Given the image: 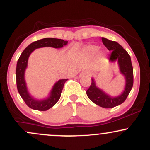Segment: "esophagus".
I'll return each mask as SVG.
<instances>
[{
	"mask_svg": "<svg viewBox=\"0 0 150 150\" xmlns=\"http://www.w3.org/2000/svg\"><path fill=\"white\" fill-rule=\"evenodd\" d=\"M91 75V72L89 71V70H85L84 71H82V73H80L81 76H84V75Z\"/></svg>",
	"mask_w": 150,
	"mask_h": 150,
	"instance_id": "obj_1",
	"label": "esophagus"
}]
</instances>
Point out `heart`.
I'll list each match as a JSON object with an SVG mask.
<instances>
[{
  "instance_id": "obj_1",
  "label": "heart",
  "mask_w": 150,
  "mask_h": 150,
  "mask_svg": "<svg viewBox=\"0 0 150 150\" xmlns=\"http://www.w3.org/2000/svg\"><path fill=\"white\" fill-rule=\"evenodd\" d=\"M98 50H99V47L95 45H89L87 46L84 49L83 51H82V54L85 57L87 58H92L97 54ZM98 56L99 58H102L104 56V53H98Z\"/></svg>"
}]
</instances>
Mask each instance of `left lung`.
Segmentation results:
<instances>
[{
	"label": "left lung",
	"instance_id": "1",
	"mask_svg": "<svg viewBox=\"0 0 150 150\" xmlns=\"http://www.w3.org/2000/svg\"><path fill=\"white\" fill-rule=\"evenodd\" d=\"M101 40L108 51H111L109 61H118L120 73L125 77V89L118 97H111L97 87L94 79L92 78V83L86 93L89 99L95 104L103 108H111L124 102L130 92L133 85V68L130 55L118 43L104 37L101 38Z\"/></svg>",
	"mask_w": 150,
	"mask_h": 150
}]
</instances>
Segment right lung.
I'll return each instance as SVG.
<instances>
[{
  "label": "right lung",
  "mask_w": 150,
  "mask_h": 150,
  "mask_svg": "<svg viewBox=\"0 0 150 150\" xmlns=\"http://www.w3.org/2000/svg\"><path fill=\"white\" fill-rule=\"evenodd\" d=\"M68 44V41L55 38H44L36 41L27 46L22 53L19 58L16 68V83L18 92L21 96L25 104L29 107L38 111H46L53 107L61 95L65 82L68 79H61L55 83L52 89L50 92L49 96L44 99H37L32 97L28 92L25 80V70L27 67V62L30 54L36 49L42 47H53L55 49L62 48Z\"/></svg>",
  "instance_id": "obj_1"
}]
</instances>
